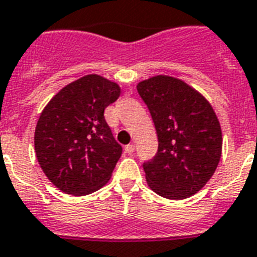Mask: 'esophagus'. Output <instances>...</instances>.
<instances>
[{"label": "esophagus", "instance_id": "esophagus-1", "mask_svg": "<svg viewBox=\"0 0 257 257\" xmlns=\"http://www.w3.org/2000/svg\"><path fill=\"white\" fill-rule=\"evenodd\" d=\"M125 152L128 154H132L133 152H135V145H133V144H128V145L125 147Z\"/></svg>", "mask_w": 257, "mask_h": 257}]
</instances>
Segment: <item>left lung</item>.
<instances>
[{
    "mask_svg": "<svg viewBox=\"0 0 257 257\" xmlns=\"http://www.w3.org/2000/svg\"><path fill=\"white\" fill-rule=\"evenodd\" d=\"M158 137V150L143 164L148 185L168 199L198 193L215 173L222 131L207 100L185 81L156 76L139 83Z\"/></svg>",
    "mask_w": 257,
    "mask_h": 257,
    "instance_id": "obj_1",
    "label": "left lung"
}]
</instances>
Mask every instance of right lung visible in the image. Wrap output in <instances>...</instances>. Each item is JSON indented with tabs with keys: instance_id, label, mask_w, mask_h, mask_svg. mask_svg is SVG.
I'll return each instance as SVG.
<instances>
[{
	"instance_id": "obj_1",
	"label": "right lung",
	"mask_w": 257,
	"mask_h": 257,
	"mask_svg": "<svg viewBox=\"0 0 257 257\" xmlns=\"http://www.w3.org/2000/svg\"><path fill=\"white\" fill-rule=\"evenodd\" d=\"M118 96L116 83L87 75L60 89L39 116L37 158L46 177L63 193L87 195L112 176L122 148L104 118V109Z\"/></svg>"
}]
</instances>
